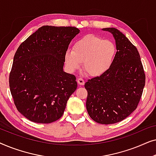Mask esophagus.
Listing matches in <instances>:
<instances>
[{
  "mask_svg": "<svg viewBox=\"0 0 156 156\" xmlns=\"http://www.w3.org/2000/svg\"><path fill=\"white\" fill-rule=\"evenodd\" d=\"M77 82H78V84H80V85H84V83H85V81L83 80L82 78L80 77V78H78Z\"/></svg>",
  "mask_w": 156,
  "mask_h": 156,
  "instance_id": "1",
  "label": "esophagus"
}]
</instances>
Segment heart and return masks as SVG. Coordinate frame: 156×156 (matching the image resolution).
<instances>
[{
    "mask_svg": "<svg viewBox=\"0 0 156 156\" xmlns=\"http://www.w3.org/2000/svg\"><path fill=\"white\" fill-rule=\"evenodd\" d=\"M116 52V44L111 40L89 34L74 42L72 50L65 52V63L72 72L84 63L86 73L92 77H98L110 69Z\"/></svg>",
    "mask_w": 156,
    "mask_h": 156,
    "instance_id": "b5f03b06",
    "label": "heart"
}]
</instances>
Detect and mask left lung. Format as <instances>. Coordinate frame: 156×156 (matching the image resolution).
Returning <instances> with one entry per match:
<instances>
[{"label":"left lung","instance_id":"left-lung-1","mask_svg":"<svg viewBox=\"0 0 156 156\" xmlns=\"http://www.w3.org/2000/svg\"><path fill=\"white\" fill-rule=\"evenodd\" d=\"M102 30L114 36L116 55L108 71L85 83L86 106L96 122L112 124L125 119L137 108L146 75L137 48L129 39L114 27Z\"/></svg>","mask_w":156,"mask_h":156}]
</instances>
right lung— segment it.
Instances as JSON below:
<instances>
[{"label": "right lung", "mask_w": 156, "mask_h": 156, "mask_svg": "<svg viewBox=\"0 0 156 156\" xmlns=\"http://www.w3.org/2000/svg\"><path fill=\"white\" fill-rule=\"evenodd\" d=\"M79 33L75 27L44 25L17 50L10 90L17 109L28 120L50 123L63 115L77 87L75 76L63 71L65 55Z\"/></svg>", "instance_id": "1"}]
</instances>
